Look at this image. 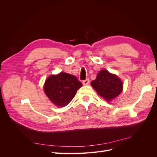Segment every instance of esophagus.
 Instances as JSON below:
<instances>
[{
    "label": "esophagus",
    "mask_w": 157,
    "mask_h": 157,
    "mask_svg": "<svg viewBox=\"0 0 157 157\" xmlns=\"http://www.w3.org/2000/svg\"><path fill=\"white\" fill-rule=\"evenodd\" d=\"M82 83H83L84 85H88V84H89V83H90V80H89L88 78H86V80H83Z\"/></svg>",
    "instance_id": "1"
}]
</instances>
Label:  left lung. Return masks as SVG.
<instances>
[{
	"mask_svg": "<svg viewBox=\"0 0 157 157\" xmlns=\"http://www.w3.org/2000/svg\"><path fill=\"white\" fill-rule=\"evenodd\" d=\"M92 86L107 101H110L119 95L123 89L122 80L116 75L103 69L98 73L96 78L92 80Z\"/></svg>",
	"mask_w": 157,
	"mask_h": 157,
	"instance_id": "obj_1",
	"label": "left lung"
}]
</instances>
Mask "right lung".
Listing matches in <instances>:
<instances>
[{"label": "right lung", "instance_id": "add662e5", "mask_svg": "<svg viewBox=\"0 0 157 157\" xmlns=\"http://www.w3.org/2000/svg\"><path fill=\"white\" fill-rule=\"evenodd\" d=\"M82 83L74 75L61 72L46 79L44 90L50 100L57 107L67 105L75 97Z\"/></svg>", "mask_w": 157, "mask_h": 157}]
</instances>
